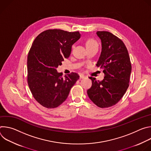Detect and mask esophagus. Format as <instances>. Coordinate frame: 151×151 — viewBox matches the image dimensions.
Here are the masks:
<instances>
[{
    "mask_svg": "<svg viewBox=\"0 0 151 151\" xmlns=\"http://www.w3.org/2000/svg\"><path fill=\"white\" fill-rule=\"evenodd\" d=\"M79 78H80V79H83V78H85V76L82 74H80L79 75Z\"/></svg>",
    "mask_w": 151,
    "mask_h": 151,
    "instance_id": "34e87169",
    "label": "esophagus"
}]
</instances>
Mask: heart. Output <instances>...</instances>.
<instances>
[{
    "label": "heart",
    "mask_w": 151,
    "mask_h": 151,
    "mask_svg": "<svg viewBox=\"0 0 151 151\" xmlns=\"http://www.w3.org/2000/svg\"><path fill=\"white\" fill-rule=\"evenodd\" d=\"M93 45H97L98 46L97 42L94 39H90L87 41V42H86V46L87 47L93 46Z\"/></svg>",
    "instance_id": "obj_1"
}]
</instances>
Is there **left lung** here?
Masks as SVG:
<instances>
[{
  "label": "left lung",
  "mask_w": 151,
  "mask_h": 151,
  "mask_svg": "<svg viewBox=\"0 0 151 151\" xmlns=\"http://www.w3.org/2000/svg\"><path fill=\"white\" fill-rule=\"evenodd\" d=\"M96 33L101 42V52L96 66L103 70L104 78L100 81L90 77L92 86L87 94L96 105L105 108L116 104L125 93L132 64L128 50L120 39L109 32Z\"/></svg>",
  "instance_id": "1"
}]
</instances>
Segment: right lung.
Returning <instances> with one entry per match:
<instances>
[{
	"instance_id": "obj_1",
	"label": "right lung",
	"mask_w": 151,
	"mask_h": 151,
	"mask_svg": "<svg viewBox=\"0 0 151 151\" xmlns=\"http://www.w3.org/2000/svg\"><path fill=\"white\" fill-rule=\"evenodd\" d=\"M80 37L79 32L50 29L33 42L27 56L28 85L35 100L47 108H55L65 101L79 78L73 72L63 78L57 68L70 56L72 46Z\"/></svg>"
}]
</instances>
